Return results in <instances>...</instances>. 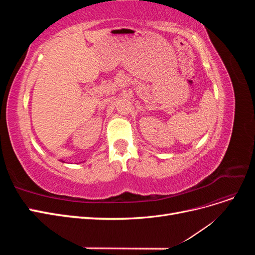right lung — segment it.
<instances>
[{"label":"right lung","mask_w":255,"mask_h":255,"mask_svg":"<svg viewBox=\"0 0 255 255\" xmlns=\"http://www.w3.org/2000/svg\"><path fill=\"white\" fill-rule=\"evenodd\" d=\"M61 161H63V160H61ZM63 163H65V161H63Z\"/></svg>","instance_id":"add662e5"}]
</instances>
